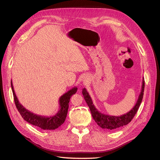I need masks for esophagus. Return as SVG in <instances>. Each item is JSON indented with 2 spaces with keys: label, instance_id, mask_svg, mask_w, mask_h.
Here are the masks:
<instances>
[{
  "label": "esophagus",
  "instance_id": "1",
  "mask_svg": "<svg viewBox=\"0 0 160 160\" xmlns=\"http://www.w3.org/2000/svg\"><path fill=\"white\" fill-rule=\"evenodd\" d=\"M82 81L83 82V83H88V82L89 81V76L87 75H85L83 76V77H82Z\"/></svg>",
  "mask_w": 160,
  "mask_h": 160
}]
</instances>
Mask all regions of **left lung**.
<instances>
[{"label": "left lung", "instance_id": "obj_1", "mask_svg": "<svg viewBox=\"0 0 160 160\" xmlns=\"http://www.w3.org/2000/svg\"><path fill=\"white\" fill-rule=\"evenodd\" d=\"M144 88H145V81H144V79H143L142 90L138 97V99L136 103H135L134 107L131 109L129 112L120 116L109 115H106L99 112V111L95 107L91 97L85 88L83 89L82 93L83 95L84 99L86 101L87 104L88 105L89 108L90 109L92 117H93L95 122L98 123L99 126L102 129H105L114 130L118 128H119L121 127H123L124 125H126L133 118L135 115L136 114L137 111L142 101L143 92H144Z\"/></svg>", "mask_w": 160, "mask_h": 160}]
</instances>
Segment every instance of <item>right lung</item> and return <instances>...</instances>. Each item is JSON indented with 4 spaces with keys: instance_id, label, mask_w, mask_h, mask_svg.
Masks as SVG:
<instances>
[{
    "instance_id": "add662e5",
    "label": "right lung",
    "mask_w": 160,
    "mask_h": 160,
    "mask_svg": "<svg viewBox=\"0 0 160 160\" xmlns=\"http://www.w3.org/2000/svg\"><path fill=\"white\" fill-rule=\"evenodd\" d=\"M11 88L13 93L14 103H15L16 107L21 115L22 118L25 119L26 122L32 124L35 126H37L42 129H55L60 127L61 125L65 122L67 111L69 108V103L71 97L74 95L77 91V88L74 87L67 93H64L59 98V110L58 112L52 116L50 117H45V116L38 115L32 113L31 111H28L25 108H24L22 105L20 103L17 98V97L14 92L13 85L11 81Z\"/></svg>"
}]
</instances>
